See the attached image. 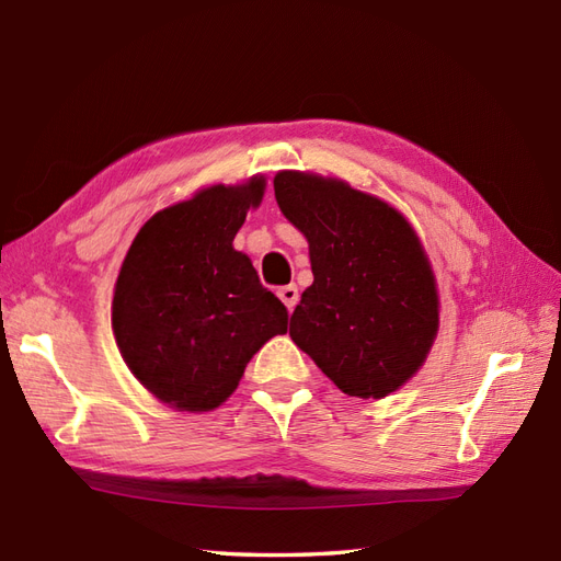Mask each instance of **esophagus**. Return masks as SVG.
Listing matches in <instances>:
<instances>
[{
	"label": "esophagus",
	"mask_w": 561,
	"mask_h": 561,
	"mask_svg": "<svg viewBox=\"0 0 561 561\" xmlns=\"http://www.w3.org/2000/svg\"><path fill=\"white\" fill-rule=\"evenodd\" d=\"M277 296H279L282 304L287 306L289 311H294V306L299 304V287H296V284H287V287H279L277 289Z\"/></svg>",
	"instance_id": "obj_1"
}]
</instances>
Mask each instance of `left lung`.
I'll return each mask as SVG.
<instances>
[{"instance_id": "left-lung-1", "label": "left lung", "mask_w": 561, "mask_h": 561, "mask_svg": "<svg viewBox=\"0 0 561 561\" xmlns=\"http://www.w3.org/2000/svg\"><path fill=\"white\" fill-rule=\"evenodd\" d=\"M274 196L309 240L313 270L291 340L350 397L397 391L437 333L435 277L413 228L375 196L316 174L279 172Z\"/></svg>"}]
</instances>
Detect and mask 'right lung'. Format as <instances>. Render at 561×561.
<instances>
[{
  "label": "right lung",
  "mask_w": 561,
  "mask_h": 561,
  "mask_svg": "<svg viewBox=\"0 0 561 561\" xmlns=\"http://www.w3.org/2000/svg\"><path fill=\"white\" fill-rule=\"evenodd\" d=\"M265 180L208 186L138 230L118 272L112 325L142 387L180 411H211L250 357L287 333V306L262 287L233 238Z\"/></svg>",
  "instance_id": "right-lung-1"
}]
</instances>
